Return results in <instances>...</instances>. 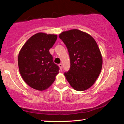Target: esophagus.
Masks as SVG:
<instances>
[{
    "mask_svg": "<svg viewBox=\"0 0 124 124\" xmlns=\"http://www.w3.org/2000/svg\"><path fill=\"white\" fill-rule=\"evenodd\" d=\"M58 65H59V68H60L61 70H62V63H59Z\"/></svg>",
    "mask_w": 124,
    "mask_h": 124,
    "instance_id": "34e87169",
    "label": "esophagus"
}]
</instances>
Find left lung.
<instances>
[{
	"instance_id": "1",
	"label": "left lung",
	"mask_w": 124,
	"mask_h": 124,
	"mask_svg": "<svg viewBox=\"0 0 124 124\" xmlns=\"http://www.w3.org/2000/svg\"><path fill=\"white\" fill-rule=\"evenodd\" d=\"M59 37L70 57V69L64 73L66 80L76 90H86L95 83L101 70L103 59L97 44L89 34L77 29L63 31Z\"/></svg>"
}]
</instances>
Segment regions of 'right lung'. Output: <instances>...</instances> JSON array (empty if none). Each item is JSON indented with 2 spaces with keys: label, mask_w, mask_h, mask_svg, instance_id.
<instances>
[{
  "label": "right lung",
  "mask_w": 124,
  "mask_h": 124,
  "mask_svg": "<svg viewBox=\"0 0 124 124\" xmlns=\"http://www.w3.org/2000/svg\"><path fill=\"white\" fill-rule=\"evenodd\" d=\"M56 39V35L38 32L30 38L20 51V73L25 83L33 89H47L59 73V66L54 63L49 51Z\"/></svg>",
  "instance_id": "right-lung-1"
}]
</instances>
